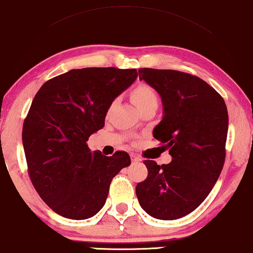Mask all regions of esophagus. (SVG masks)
Segmentation results:
<instances>
[{
  "label": "esophagus",
  "mask_w": 253,
  "mask_h": 253,
  "mask_svg": "<svg viewBox=\"0 0 253 253\" xmlns=\"http://www.w3.org/2000/svg\"><path fill=\"white\" fill-rule=\"evenodd\" d=\"M130 160H132V164H136V162H140V161H141V159L137 158V156H136V155H134V154L130 155Z\"/></svg>",
  "instance_id": "1"
}]
</instances>
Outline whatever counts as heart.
<instances>
[{
  "label": "heart",
  "instance_id": "heart-1",
  "mask_svg": "<svg viewBox=\"0 0 253 253\" xmlns=\"http://www.w3.org/2000/svg\"><path fill=\"white\" fill-rule=\"evenodd\" d=\"M130 99L139 111L145 110L147 107L156 106L159 104L158 93L152 86L147 84H140L133 88L130 92Z\"/></svg>",
  "mask_w": 253,
  "mask_h": 253
}]
</instances>
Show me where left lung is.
<instances>
[{
    "label": "left lung",
    "mask_w": 253,
    "mask_h": 253,
    "mask_svg": "<svg viewBox=\"0 0 253 253\" xmlns=\"http://www.w3.org/2000/svg\"><path fill=\"white\" fill-rule=\"evenodd\" d=\"M139 77L161 97L164 116L153 136L169 149L171 162H143L148 176L136 185L137 201L154 218L177 219L194 211L218 180L225 160L228 110L215 88L189 73L140 69Z\"/></svg>",
    "instance_id": "obj_1"
}]
</instances>
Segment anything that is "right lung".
I'll use <instances>...</instances> for the list:
<instances>
[{
	"mask_svg": "<svg viewBox=\"0 0 253 253\" xmlns=\"http://www.w3.org/2000/svg\"><path fill=\"white\" fill-rule=\"evenodd\" d=\"M135 69H76L35 95L22 130L29 176L58 215L86 219L104 207L112 178L130 165L126 152L105 156L86 141L105 126L108 108L135 82Z\"/></svg>",
	"mask_w": 253,
	"mask_h": 253,
	"instance_id": "add662e5",
	"label": "right lung"
}]
</instances>
